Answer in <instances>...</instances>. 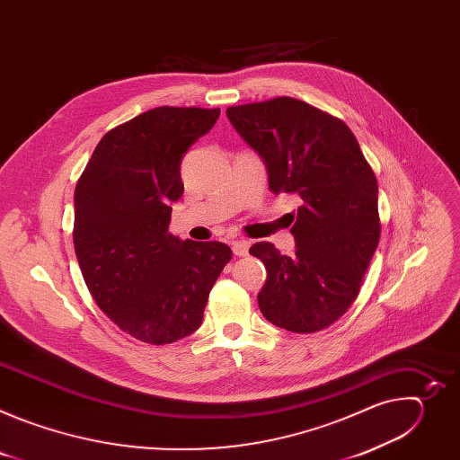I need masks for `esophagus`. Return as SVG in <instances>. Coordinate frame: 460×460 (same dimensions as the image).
Wrapping results in <instances>:
<instances>
[{
	"instance_id": "esophagus-1",
	"label": "esophagus",
	"mask_w": 460,
	"mask_h": 460,
	"mask_svg": "<svg viewBox=\"0 0 460 460\" xmlns=\"http://www.w3.org/2000/svg\"><path fill=\"white\" fill-rule=\"evenodd\" d=\"M233 252L236 254V256H245L247 252H249V245H251V242H247V240H233Z\"/></svg>"
}]
</instances>
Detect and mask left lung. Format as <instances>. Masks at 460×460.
Wrapping results in <instances>:
<instances>
[{
  "label": "left lung",
  "mask_w": 460,
  "mask_h": 460,
  "mask_svg": "<svg viewBox=\"0 0 460 460\" xmlns=\"http://www.w3.org/2000/svg\"><path fill=\"white\" fill-rule=\"evenodd\" d=\"M227 118L264 160L270 189L302 200L293 256L270 242L249 249L268 271L260 311L282 330L320 332L355 302L378 245L375 172L341 118L296 98L234 105Z\"/></svg>",
  "instance_id": "1"
}]
</instances>
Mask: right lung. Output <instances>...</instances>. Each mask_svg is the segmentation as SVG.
I'll return each mask as SVG.
<instances>
[{
	"label": "right lung",
	"mask_w": 460,
	"mask_h": 460,
	"mask_svg": "<svg viewBox=\"0 0 460 460\" xmlns=\"http://www.w3.org/2000/svg\"><path fill=\"white\" fill-rule=\"evenodd\" d=\"M220 109L156 107L100 140L75 190V251L98 307L146 344L176 342L202 323L209 293L233 258L222 242L169 233L183 194V153Z\"/></svg>",
	"instance_id": "obj_1"
}]
</instances>
